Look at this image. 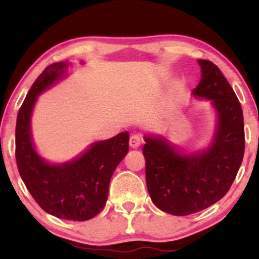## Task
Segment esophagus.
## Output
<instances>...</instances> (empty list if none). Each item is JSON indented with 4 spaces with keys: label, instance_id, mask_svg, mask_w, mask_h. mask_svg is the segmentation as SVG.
Returning <instances> with one entry per match:
<instances>
[{
    "label": "esophagus",
    "instance_id": "obj_1",
    "mask_svg": "<svg viewBox=\"0 0 259 259\" xmlns=\"http://www.w3.org/2000/svg\"><path fill=\"white\" fill-rule=\"evenodd\" d=\"M141 141H143V139H141V137H139V136H132V137L130 138V146H131V148H134V150H136V148H138V147L140 146Z\"/></svg>",
    "mask_w": 259,
    "mask_h": 259
}]
</instances>
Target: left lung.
<instances>
[{
    "label": "left lung",
    "mask_w": 259,
    "mask_h": 259,
    "mask_svg": "<svg viewBox=\"0 0 259 259\" xmlns=\"http://www.w3.org/2000/svg\"><path fill=\"white\" fill-rule=\"evenodd\" d=\"M199 84L192 97L211 102L215 128L210 145L184 152L161 134L144 136L146 184L151 199L173 215L196 213L225 196L244 155L243 111L222 70L208 60H198Z\"/></svg>",
    "instance_id": "1"
}]
</instances>
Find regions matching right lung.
<instances>
[{"instance_id": "right-lung-1", "label": "right lung", "mask_w": 259, "mask_h": 259, "mask_svg": "<svg viewBox=\"0 0 259 259\" xmlns=\"http://www.w3.org/2000/svg\"><path fill=\"white\" fill-rule=\"evenodd\" d=\"M67 61L49 65L28 92L16 120V162L36 203L54 217L83 222L104 208L113 172L128 152V132L91 144L80 155L51 162L38 154L31 136V115L38 95L68 75Z\"/></svg>"}]
</instances>
